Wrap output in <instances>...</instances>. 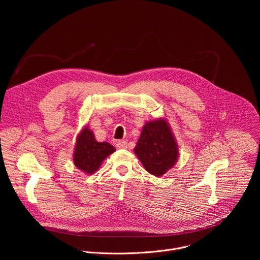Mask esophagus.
I'll use <instances>...</instances> for the list:
<instances>
[{
    "instance_id": "esophagus-1",
    "label": "esophagus",
    "mask_w": 260,
    "mask_h": 260,
    "mask_svg": "<svg viewBox=\"0 0 260 260\" xmlns=\"http://www.w3.org/2000/svg\"><path fill=\"white\" fill-rule=\"evenodd\" d=\"M116 147L119 148V149H124V148L127 147V143H126V141H124V140L118 141V142L116 143Z\"/></svg>"
}]
</instances>
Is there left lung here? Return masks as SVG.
<instances>
[{
	"instance_id": "left-lung-1",
	"label": "left lung",
	"mask_w": 260,
	"mask_h": 260,
	"mask_svg": "<svg viewBox=\"0 0 260 260\" xmlns=\"http://www.w3.org/2000/svg\"><path fill=\"white\" fill-rule=\"evenodd\" d=\"M135 153L147 172L159 177L167 173L178 159V148L166 120L147 122L138 143Z\"/></svg>"
}]
</instances>
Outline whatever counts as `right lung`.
I'll return each instance as SVG.
<instances>
[{"instance_id":"obj_1","label":"right lung","mask_w":260,"mask_h":260,"mask_svg":"<svg viewBox=\"0 0 260 260\" xmlns=\"http://www.w3.org/2000/svg\"><path fill=\"white\" fill-rule=\"evenodd\" d=\"M115 151V148L108 142L95 141L93 133L85 127L77 138L74 164L87 174L94 173L103 160Z\"/></svg>"}]
</instances>
